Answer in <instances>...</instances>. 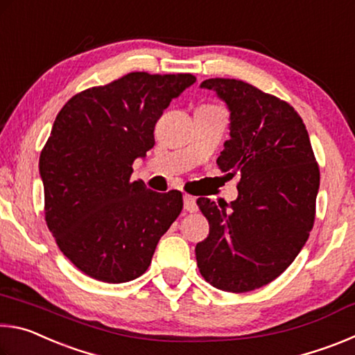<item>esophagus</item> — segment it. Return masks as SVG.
Returning a JSON list of instances; mask_svg holds the SVG:
<instances>
[{"label": "esophagus", "mask_w": 355, "mask_h": 355, "mask_svg": "<svg viewBox=\"0 0 355 355\" xmlns=\"http://www.w3.org/2000/svg\"><path fill=\"white\" fill-rule=\"evenodd\" d=\"M183 202H184V209L189 213H196L199 207H197V202H196V197H192L189 194H184L183 196Z\"/></svg>", "instance_id": "obj_1"}]
</instances>
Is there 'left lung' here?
<instances>
[{
    "label": "left lung",
    "instance_id": "left-lung-1",
    "mask_svg": "<svg viewBox=\"0 0 355 355\" xmlns=\"http://www.w3.org/2000/svg\"><path fill=\"white\" fill-rule=\"evenodd\" d=\"M230 111V139L218 158L227 175L239 173L238 199L197 200L209 235L196 245L197 266L222 291L245 293L277 279L313 228L320 189L310 137L294 107L249 83L205 80Z\"/></svg>",
    "mask_w": 355,
    "mask_h": 355
}]
</instances>
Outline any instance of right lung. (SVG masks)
<instances>
[{
	"instance_id": "right-lung-1",
	"label": "right lung",
	"mask_w": 355,
	"mask_h": 355,
	"mask_svg": "<svg viewBox=\"0 0 355 355\" xmlns=\"http://www.w3.org/2000/svg\"><path fill=\"white\" fill-rule=\"evenodd\" d=\"M194 83L191 73L133 71L76 94L56 116L39 161L45 220L62 254L89 277H139L182 213V192L147 189L131 180V166L155 146L163 111Z\"/></svg>"
}]
</instances>
